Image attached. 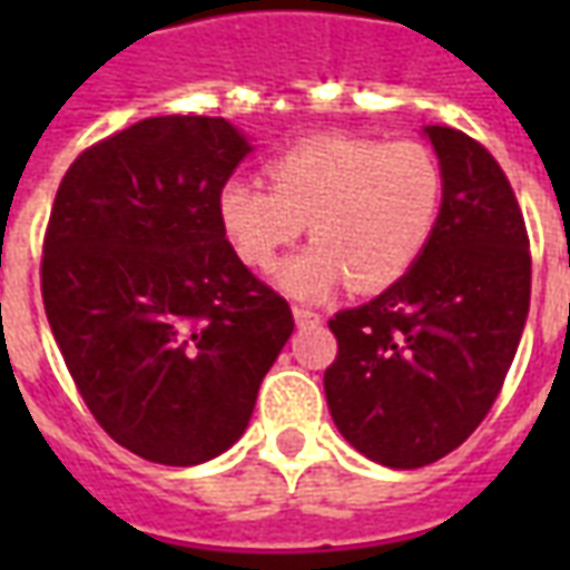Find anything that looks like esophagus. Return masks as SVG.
I'll list each match as a JSON object with an SVG mask.
<instances>
[{
  "label": "esophagus",
  "instance_id": "obj_1",
  "mask_svg": "<svg viewBox=\"0 0 570 570\" xmlns=\"http://www.w3.org/2000/svg\"><path fill=\"white\" fill-rule=\"evenodd\" d=\"M293 317H296L298 326H314V323H321V314H317V311L302 308V305H296V308H293Z\"/></svg>",
  "mask_w": 570,
  "mask_h": 570
}]
</instances>
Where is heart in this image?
<instances>
[{
  "label": "heart",
  "mask_w": 570,
  "mask_h": 570,
  "mask_svg": "<svg viewBox=\"0 0 570 570\" xmlns=\"http://www.w3.org/2000/svg\"><path fill=\"white\" fill-rule=\"evenodd\" d=\"M268 179H228L216 216L249 268L274 265L308 223L314 244L274 274L298 298L330 296L345 281L360 293L396 284L428 247L442 198L436 155L419 140L317 134L281 151Z\"/></svg>",
  "instance_id": "heart-1"
}]
</instances>
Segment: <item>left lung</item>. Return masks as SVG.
Returning <instances> with one entry per match:
<instances>
[{
    "mask_svg": "<svg viewBox=\"0 0 570 570\" xmlns=\"http://www.w3.org/2000/svg\"><path fill=\"white\" fill-rule=\"evenodd\" d=\"M442 204L421 259L330 330L323 375L338 433L394 470L433 464L489 415L522 338L531 253L510 179L461 130L430 125Z\"/></svg>",
    "mask_w": 570,
    "mask_h": 570,
    "instance_id": "1",
    "label": "left lung"
}]
</instances>
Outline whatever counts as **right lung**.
Wrapping results in <instances>:
<instances>
[{"instance_id": "add662e5", "label": "right lung", "mask_w": 570, "mask_h": 570, "mask_svg": "<svg viewBox=\"0 0 570 570\" xmlns=\"http://www.w3.org/2000/svg\"><path fill=\"white\" fill-rule=\"evenodd\" d=\"M225 118H142L94 142L57 188L42 302L100 428L167 466L247 430L293 311L225 237L216 198L249 155Z\"/></svg>"}]
</instances>
